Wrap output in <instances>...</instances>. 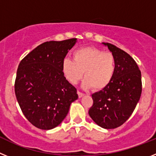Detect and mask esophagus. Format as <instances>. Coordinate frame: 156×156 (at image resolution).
Masks as SVG:
<instances>
[{
    "mask_svg": "<svg viewBox=\"0 0 156 156\" xmlns=\"http://www.w3.org/2000/svg\"><path fill=\"white\" fill-rule=\"evenodd\" d=\"M77 94H78V97H79V98H82L83 96L84 95V94L82 93V92H80V91H79V90L77 91Z\"/></svg>",
    "mask_w": 156,
    "mask_h": 156,
    "instance_id": "esophagus-1",
    "label": "esophagus"
}]
</instances>
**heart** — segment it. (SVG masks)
I'll list each match as a JSON object with an SVG mask.
<instances>
[{"label": "heart", "mask_w": 156, "mask_h": 156, "mask_svg": "<svg viewBox=\"0 0 156 156\" xmlns=\"http://www.w3.org/2000/svg\"><path fill=\"white\" fill-rule=\"evenodd\" d=\"M62 69L66 80L76 84L83 77V87L102 90L112 82L116 70V59L110 51L97 48H80L73 54V60L65 59Z\"/></svg>", "instance_id": "obj_1"}]
</instances>
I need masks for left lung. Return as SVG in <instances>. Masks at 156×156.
<instances>
[{
	"mask_svg": "<svg viewBox=\"0 0 156 156\" xmlns=\"http://www.w3.org/2000/svg\"><path fill=\"white\" fill-rule=\"evenodd\" d=\"M115 55L116 70L108 87L92 94L89 115L98 126L114 129L132 115L142 90L141 73L134 59L120 48L103 43Z\"/></svg>",
	"mask_w": 156,
	"mask_h": 156,
	"instance_id": "obj_1",
	"label": "left lung"
}]
</instances>
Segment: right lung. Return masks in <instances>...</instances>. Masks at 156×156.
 Listing matches in <instances>:
<instances>
[{"label": "right lung", "instance_id": "obj_1", "mask_svg": "<svg viewBox=\"0 0 156 156\" xmlns=\"http://www.w3.org/2000/svg\"><path fill=\"white\" fill-rule=\"evenodd\" d=\"M76 39L47 41L30 51L19 65L15 93L23 115L41 129L58 126L78 98L76 89L66 77L62 65Z\"/></svg>", "mask_w": 156, "mask_h": 156}]
</instances>
